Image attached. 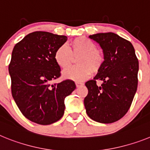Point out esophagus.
Instances as JSON below:
<instances>
[{
    "mask_svg": "<svg viewBox=\"0 0 150 150\" xmlns=\"http://www.w3.org/2000/svg\"><path fill=\"white\" fill-rule=\"evenodd\" d=\"M82 86H83V84H82V83H76V88H79V87Z\"/></svg>",
    "mask_w": 150,
    "mask_h": 150,
    "instance_id": "obj_1",
    "label": "esophagus"
}]
</instances>
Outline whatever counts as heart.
Returning <instances> with one entry per match:
<instances>
[{"label":"heart","instance_id":"heart-1","mask_svg":"<svg viewBox=\"0 0 150 150\" xmlns=\"http://www.w3.org/2000/svg\"><path fill=\"white\" fill-rule=\"evenodd\" d=\"M55 62L62 69H67L72 65L75 59L78 58L76 68L64 71L66 79L75 81H83L100 71L105 62L104 51L97 48L93 41L85 37L75 38L69 44L61 46L54 55Z\"/></svg>","mask_w":150,"mask_h":150}]
</instances>
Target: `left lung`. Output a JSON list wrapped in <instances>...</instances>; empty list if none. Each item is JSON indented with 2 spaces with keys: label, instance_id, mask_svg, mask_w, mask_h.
Listing matches in <instances>:
<instances>
[{
  "label": "left lung",
  "instance_id": "obj_1",
  "mask_svg": "<svg viewBox=\"0 0 150 150\" xmlns=\"http://www.w3.org/2000/svg\"><path fill=\"white\" fill-rule=\"evenodd\" d=\"M89 38L100 44L105 55L102 69L86 83L84 99L87 115L94 121L112 123L126 114L138 83L139 62L131 42L114 33H100ZM104 82L100 87L96 81Z\"/></svg>",
  "mask_w": 150,
  "mask_h": 150
}]
</instances>
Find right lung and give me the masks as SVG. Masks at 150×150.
Wrapping results in <instances>:
<instances>
[{
    "mask_svg": "<svg viewBox=\"0 0 150 150\" xmlns=\"http://www.w3.org/2000/svg\"><path fill=\"white\" fill-rule=\"evenodd\" d=\"M66 36L34 31L15 45L9 64L13 98L23 116L37 124L50 125L63 116L64 100L76 88L71 79L50 84L61 76L56 50Z\"/></svg>",
    "mask_w": 150,
    "mask_h": 150,
    "instance_id": "obj_1",
    "label": "right lung"
}]
</instances>
